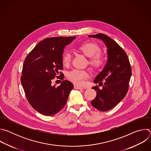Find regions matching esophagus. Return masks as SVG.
I'll use <instances>...</instances> for the list:
<instances>
[{"label":"esophagus","instance_id":"1","mask_svg":"<svg viewBox=\"0 0 151 151\" xmlns=\"http://www.w3.org/2000/svg\"><path fill=\"white\" fill-rule=\"evenodd\" d=\"M74 88L77 89V90H82V89H83V88L80 87H79V86L76 85H74Z\"/></svg>","mask_w":151,"mask_h":151}]
</instances>
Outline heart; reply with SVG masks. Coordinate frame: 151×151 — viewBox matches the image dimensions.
Masks as SVG:
<instances>
[{
	"mask_svg": "<svg viewBox=\"0 0 151 151\" xmlns=\"http://www.w3.org/2000/svg\"><path fill=\"white\" fill-rule=\"evenodd\" d=\"M77 49L85 56L88 57L90 65L94 69H100L104 64V58L100 52V47L96 43L86 42L77 46ZM71 54L68 52H64L61 56L62 64L68 67L71 61ZM68 78L77 85L82 86L84 83L85 79L88 77V73L83 70L74 69L69 72L67 75Z\"/></svg>",
	"mask_w": 151,
	"mask_h": 151,
	"instance_id": "1",
	"label": "heart"
}]
</instances>
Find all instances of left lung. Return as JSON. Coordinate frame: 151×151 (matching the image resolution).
Segmentation results:
<instances>
[{
    "instance_id": "left-lung-1",
    "label": "left lung",
    "mask_w": 151,
    "mask_h": 151,
    "mask_svg": "<svg viewBox=\"0 0 151 151\" xmlns=\"http://www.w3.org/2000/svg\"><path fill=\"white\" fill-rule=\"evenodd\" d=\"M101 39L107 48L108 60L104 69L96 76L94 82L99 86L93 87L96 92L91 104L99 111H108L118 104L126 96L132 70L130 61L125 51L106 35L98 33L89 36Z\"/></svg>"
}]
</instances>
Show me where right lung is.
<instances>
[{"mask_svg": "<svg viewBox=\"0 0 151 151\" xmlns=\"http://www.w3.org/2000/svg\"><path fill=\"white\" fill-rule=\"evenodd\" d=\"M76 38L52 37L39 42L29 53L23 65L21 82L27 101L38 112L51 116L65 106L73 83L68 80L52 86V79L63 80L61 56L66 45Z\"/></svg>", "mask_w": 151, "mask_h": 151, "instance_id": "1", "label": "right lung"}]
</instances>
